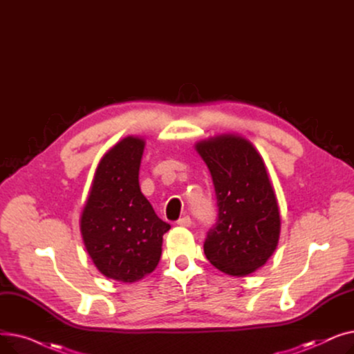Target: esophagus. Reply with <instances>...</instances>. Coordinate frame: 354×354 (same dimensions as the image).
I'll return each mask as SVG.
<instances>
[{
  "label": "esophagus",
  "instance_id": "1",
  "mask_svg": "<svg viewBox=\"0 0 354 354\" xmlns=\"http://www.w3.org/2000/svg\"><path fill=\"white\" fill-rule=\"evenodd\" d=\"M176 224H178L179 227H183V228H189V227L192 225V219L187 215V216H183V218L178 219Z\"/></svg>",
  "mask_w": 354,
  "mask_h": 354
}]
</instances>
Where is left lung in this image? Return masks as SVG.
<instances>
[{"label": "left lung", "instance_id": "obj_1", "mask_svg": "<svg viewBox=\"0 0 354 354\" xmlns=\"http://www.w3.org/2000/svg\"><path fill=\"white\" fill-rule=\"evenodd\" d=\"M195 149L211 172L218 203L203 252L219 271L245 277L268 261L280 238V209L266 163L238 135L201 140Z\"/></svg>", "mask_w": 354, "mask_h": 354}]
</instances>
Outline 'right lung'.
Listing matches in <instances>:
<instances>
[{"mask_svg": "<svg viewBox=\"0 0 354 354\" xmlns=\"http://www.w3.org/2000/svg\"><path fill=\"white\" fill-rule=\"evenodd\" d=\"M142 138L127 136L102 158L80 218L84 247L107 278L135 283L160 259L163 234L171 225L140 192Z\"/></svg>", "mask_w": 354, "mask_h": 354, "instance_id": "obj_1", "label": "right lung"}]
</instances>
